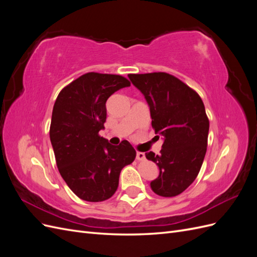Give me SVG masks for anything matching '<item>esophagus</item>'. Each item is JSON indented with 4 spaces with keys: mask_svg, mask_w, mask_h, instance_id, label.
Segmentation results:
<instances>
[{
    "mask_svg": "<svg viewBox=\"0 0 257 257\" xmlns=\"http://www.w3.org/2000/svg\"><path fill=\"white\" fill-rule=\"evenodd\" d=\"M146 159V155L143 152H137L136 153V160L137 161H144Z\"/></svg>",
    "mask_w": 257,
    "mask_h": 257,
    "instance_id": "34e87169",
    "label": "esophagus"
}]
</instances>
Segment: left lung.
Instances as JSON below:
<instances>
[{
    "label": "left lung",
    "mask_w": 257,
    "mask_h": 257,
    "mask_svg": "<svg viewBox=\"0 0 257 257\" xmlns=\"http://www.w3.org/2000/svg\"><path fill=\"white\" fill-rule=\"evenodd\" d=\"M128 78L150 107L155 134L164 137L160 154L146 153L160 169L151 189L163 197L177 196L195 180L206 155L209 120L203 100L167 73L128 74Z\"/></svg>",
    "instance_id": "left-lung-1"
}]
</instances>
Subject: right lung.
<instances>
[{
    "label": "right lung",
    "mask_w": 257,
    "mask_h": 257,
    "mask_svg": "<svg viewBox=\"0 0 257 257\" xmlns=\"http://www.w3.org/2000/svg\"><path fill=\"white\" fill-rule=\"evenodd\" d=\"M130 85L120 75L87 73L62 89L54 103L49 135L57 166L68 188L83 200L110 198L122 168L136 158L127 141L111 146L98 135L108 97Z\"/></svg>",
    "instance_id": "right-lung-1"
}]
</instances>
